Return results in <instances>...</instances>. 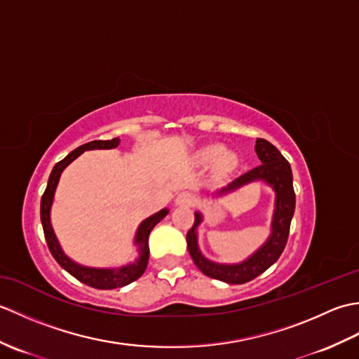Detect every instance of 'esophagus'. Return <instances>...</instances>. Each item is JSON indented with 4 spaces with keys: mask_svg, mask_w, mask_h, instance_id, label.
<instances>
[{
    "mask_svg": "<svg viewBox=\"0 0 359 359\" xmlns=\"http://www.w3.org/2000/svg\"><path fill=\"white\" fill-rule=\"evenodd\" d=\"M177 205H193L194 203V196L191 193H180L177 196V199H175Z\"/></svg>",
    "mask_w": 359,
    "mask_h": 359,
    "instance_id": "34e87169",
    "label": "esophagus"
}]
</instances>
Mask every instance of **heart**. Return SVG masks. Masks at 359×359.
<instances>
[{
    "mask_svg": "<svg viewBox=\"0 0 359 359\" xmlns=\"http://www.w3.org/2000/svg\"><path fill=\"white\" fill-rule=\"evenodd\" d=\"M201 160L203 163H216L219 162L222 170L228 171L238 165V157L230 151H225L222 144H211L201 152Z\"/></svg>",
    "mask_w": 359,
    "mask_h": 359,
    "instance_id": "1",
    "label": "heart"
}]
</instances>
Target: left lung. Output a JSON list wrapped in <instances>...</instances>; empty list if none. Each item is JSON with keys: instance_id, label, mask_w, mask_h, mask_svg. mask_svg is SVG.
<instances>
[{"instance_id": "8db88e82", "label": "left lung", "mask_w": 359, "mask_h": 359, "mask_svg": "<svg viewBox=\"0 0 359 359\" xmlns=\"http://www.w3.org/2000/svg\"><path fill=\"white\" fill-rule=\"evenodd\" d=\"M255 149L262 163L253 168L251 171L239 175L226 188L220 189L219 194L231 191V189L239 188L253 180H265L266 184L271 185L274 193H276V203H274L276 208H274L271 234L269 241L242 264L220 265L205 259L199 251V247H197L196 228L202 222L201 212H196L194 224L187 233L188 251L197 269L207 276L226 282V284H245V282L253 280L259 274H262L278 261L287 245L290 224H292L294 212L296 196L293 189V174L287 158L280 154L276 147H273L270 142L264 139H256Z\"/></svg>"}]
</instances>
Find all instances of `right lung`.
<instances>
[{
	"instance_id": "1",
	"label": "right lung",
	"mask_w": 359,
	"mask_h": 359,
	"mask_svg": "<svg viewBox=\"0 0 359 359\" xmlns=\"http://www.w3.org/2000/svg\"><path fill=\"white\" fill-rule=\"evenodd\" d=\"M118 143L120 140L117 137L112 140H94V142L81 144V147L74 149L71 154H67L63 160H60V162L53 166V170L49 175L48 187L44 189V194L41 197V207H40L44 238H46V242H48V247L50 250L52 256L55 257V261L62 265L67 273L72 274L75 279H79L80 282H83V284L98 288V290H112L117 287H123V285L131 284V282H134L135 279H139L142 276L144 270H147L148 259H149V247H148L149 233L152 228H154L160 220L168 215V210L156 212V215L144 219L140 224L139 230H137V234H135V243L139 245L140 257L137 259L135 262L129 264L126 266H121L118 270H109V269L104 270V269H89V266L75 264L63 253V250L60 247V243L55 238V233H53L52 225H50V205L53 201V193H55L60 175H62L65 168L69 165L74 158H77L81 152H85L88 149H111V148L118 147Z\"/></svg>"
}]
</instances>
